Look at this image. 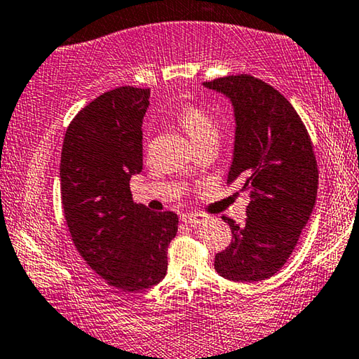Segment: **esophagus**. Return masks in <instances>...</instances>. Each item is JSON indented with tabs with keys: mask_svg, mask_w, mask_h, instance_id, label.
<instances>
[{
	"mask_svg": "<svg viewBox=\"0 0 359 359\" xmlns=\"http://www.w3.org/2000/svg\"><path fill=\"white\" fill-rule=\"evenodd\" d=\"M181 222L189 224V226H197L203 222V217L197 213H183L181 215Z\"/></svg>",
	"mask_w": 359,
	"mask_h": 359,
	"instance_id": "obj_1",
	"label": "esophagus"
}]
</instances>
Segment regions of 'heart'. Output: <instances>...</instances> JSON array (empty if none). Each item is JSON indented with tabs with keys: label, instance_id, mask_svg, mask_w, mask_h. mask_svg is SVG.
Listing matches in <instances>:
<instances>
[{
	"label": "heart",
	"instance_id": "1",
	"mask_svg": "<svg viewBox=\"0 0 359 359\" xmlns=\"http://www.w3.org/2000/svg\"><path fill=\"white\" fill-rule=\"evenodd\" d=\"M178 122L196 146L210 140H218L219 136L217 120L198 107H184L178 115Z\"/></svg>",
	"mask_w": 359,
	"mask_h": 359
}]
</instances>
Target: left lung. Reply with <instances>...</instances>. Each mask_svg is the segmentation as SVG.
<instances>
[{
  "label": "left lung",
  "instance_id": "left-lung-1",
  "mask_svg": "<svg viewBox=\"0 0 359 359\" xmlns=\"http://www.w3.org/2000/svg\"><path fill=\"white\" fill-rule=\"evenodd\" d=\"M234 107V156L228 184L250 192L245 223L223 217L233 239L215 269L237 283L271 278L294 252L318 194L310 135L292 104L271 85L242 74L205 81Z\"/></svg>",
  "mask_w": 359,
  "mask_h": 359
}]
</instances>
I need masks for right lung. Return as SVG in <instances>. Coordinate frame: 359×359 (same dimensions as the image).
<instances>
[{"label":"right lung","mask_w":359,"mask_h":359,"mask_svg":"<svg viewBox=\"0 0 359 359\" xmlns=\"http://www.w3.org/2000/svg\"><path fill=\"white\" fill-rule=\"evenodd\" d=\"M149 88L120 86L80 110L64 136L60 198L72 241L109 285L140 292L167 274L178 215L135 203L130 178L142 170Z\"/></svg>","instance_id":"1"}]
</instances>
